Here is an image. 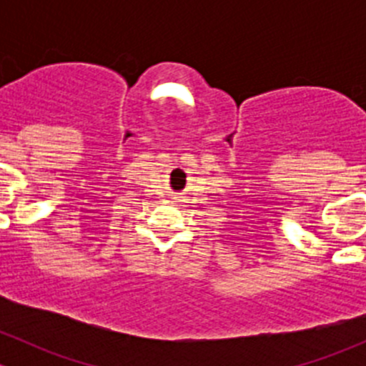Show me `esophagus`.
<instances>
[{"label":"esophagus","instance_id":"34e87169","mask_svg":"<svg viewBox=\"0 0 366 366\" xmlns=\"http://www.w3.org/2000/svg\"><path fill=\"white\" fill-rule=\"evenodd\" d=\"M173 200H179V197H173Z\"/></svg>","mask_w":366,"mask_h":366}]
</instances>
